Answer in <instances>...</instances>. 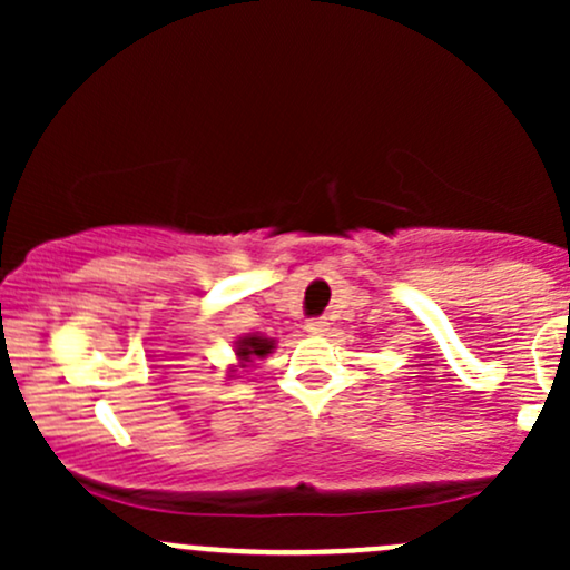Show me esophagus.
Here are the masks:
<instances>
[{"label":"esophagus","instance_id":"esophagus-1","mask_svg":"<svg viewBox=\"0 0 570 570\" xmlns=\"http://www.w3.org/2000/svg\"><path fill=\"white\" fill-rule=\"evenodd\" d=\"M326 330H330V324H326L324 318H307V324H305L307 335H324Z\"/></svg>","mask_w":570,"mask_h":570}]
</instances>
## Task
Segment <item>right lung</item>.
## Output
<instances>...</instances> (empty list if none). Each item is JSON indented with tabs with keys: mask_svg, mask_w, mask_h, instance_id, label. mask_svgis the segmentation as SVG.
Listing matches in <instances>:
<instances>
[{
	"mask_svg": "<svg viewBox=\"0 0 570 570\" xmlns=\"http://www.w3.org/2000/svg\"><path fill=\"white\" fill-rule=\"evenodd\" d=\"M273 348H276V340L263 337V335H246L235 343V356L240 358V364H246V362H252L254 356H259V358L267 356Z\"/></svg>",
	"mask_w": 570,
	"mask_h": 570,
	"instance_id": "1",
	"label": "right lung"
}]
</instances>
